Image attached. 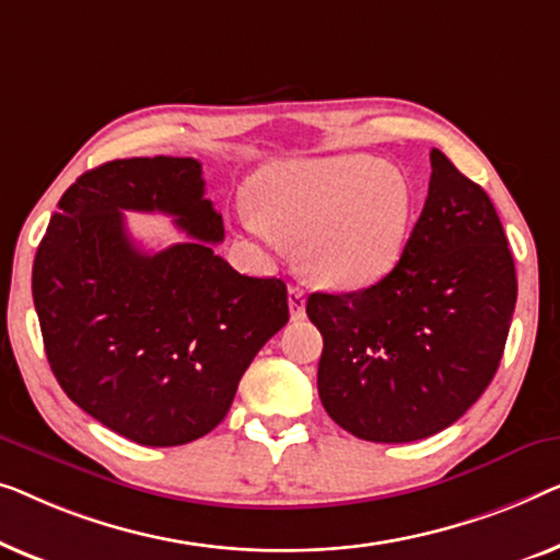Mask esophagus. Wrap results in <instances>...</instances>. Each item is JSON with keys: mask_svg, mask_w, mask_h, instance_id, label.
<instances>
[{"mask_svg": "<svg viewBox=\"0 0 560 560\" xmlns=\"http://www.w3.org/2000/svg\"><path fill=\"white\" fill-rule=\"evenodd\" d=\"M289 312H291V319H304L306 299H304V291L299 287L289 289Z\"/></svg>", "mask_w": 560, "mask_h": 560, "instance_id": "obj_1", "label": "esophagus"}]
</instances>
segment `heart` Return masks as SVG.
<instances>
[{
  "mask_svg": "<svg viewBox=\"0 0 560 560\" xmlns=\"http://www.w3.org/2000/svg\"><path fill=\"white\" fill-rule=\"evenodd\" d=\"M241 228L269 254L302 243V269L327 289L373 287L396 269L416 215L404 172L381 156L345 152L273 162L254 177Z\"/></svg>",
  "mask_w": 560,
  "mask_h": 560,
  "instance_id": "1",
  "label": "heart"
}]
</instances>
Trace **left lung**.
Masks as SVG:
<instances>
[{
    "label": "left lung",
    "mask_w": 560,
    "mask_h": 560,
    "mask_svg": "<svg viewBox=\"0 0 560 560\" xmlns=\"http://www.w3.org/2000/svg\"><path fill=\"white\" fill-rule=\"evenodd\" d=\"M517 279L492 200L431 149L429 198L373 287L306 299L325 340L317 388L352 436L406 444L452 427L498 373Z\"/></svg>",
    "instance_id": "left-lung-1"
}]
</instances>
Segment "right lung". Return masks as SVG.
<instances>
[{"mask_svg": "<svg viewBox=\"0 0 560 560\" xmlns=\"http://www.w3.org/2000/svg\"><path fill=\"white\" fill-rule=\"evenodd\" d=\"M58 208L37 246L33 299L60 388L141 446L205 436L289 322L287 283L243 277L212 250L223 218L192 156L106 162ZM124 209L167 211L194 241L147 255L125 233Z\"/></svg>", "mask_w": 560, "mask_h": 560, "instance_id": "add662e5", "label": "right lung"}]
</instances>
